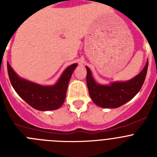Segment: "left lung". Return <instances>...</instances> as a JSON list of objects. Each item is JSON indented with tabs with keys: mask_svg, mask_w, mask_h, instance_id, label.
<instances>
[{
	"mask_svg": "<svg viewBox=\"0 0 157 157\" xmlns=\"http://www.w3.org/2000/svg\"><path fill=\"white\" fill-rule=\"evenodd\" d=\"M147 60L143 70L128 81L113 82L109 85H101L94 80L90 69L87 71L86 83L91 99L98 106L105 109H116L128 102L139 92L146 76Z\"/></svg>",
	"mask_w": 157,
	"mask_h": 157,
	"instance_id": "8db88e82",
	"label": "left lung"
}]
</instances>
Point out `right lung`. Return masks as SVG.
<instances>
[{
	"mask_svg": "<svg viewBox=\"0 0 157 157\" xmlns=\"http://www.w3.org/2000/svg\"><path fill=\"white\" fill-rule=\"evenodd\" d=\"M77 66V63H73L67 67L56 84L42 86L19 77L10 63H7L8 76L14 90L32 108L39 111L56 110L62 106L69 81Z\"/></svg>",
	"mask_w": 157,
	"mask_h": 157,
	"instance_id": "right-lung-1",
	"label": "right lung"
}]
</instances>
